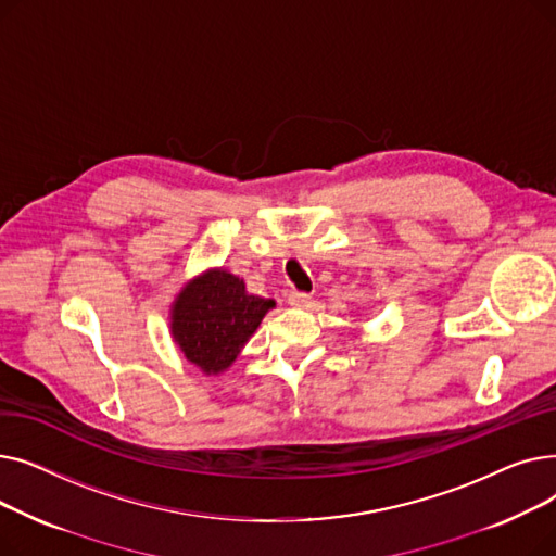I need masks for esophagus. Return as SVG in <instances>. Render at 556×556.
<instances>
[{"label": "esophagus", "instance_id": "obj_1", "mask_svg": "<svg viewBox=\"0 0 556 556\" xmlns=\"http://www.w3.org/2000/svg\"><path fill=\"white\" fill-rule=\"evenodd\" d=\"M308 302H311L308 293H300V290H290V293H288V304L290 306L304 308V306H308Z\"/></svg>", "mask_w": 556, "mask_h": 556}]
</instances>
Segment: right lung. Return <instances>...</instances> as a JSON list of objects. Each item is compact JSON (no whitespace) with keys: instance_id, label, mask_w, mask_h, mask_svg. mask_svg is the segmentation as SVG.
<instances>
[{"instance_id":"right-lung-1","label":"right lung","mask_w":556,"mask_h":556,"mask_svg":"<svg viewBox=\"0 0 556 556\" xmlns=\"http://www.w3.org/2000/svg\"><path fill=\"white\" fill-rule=\"evenodd\" d=\"M275 300L248 293L245 281L225 268L189 279L168 311V329L182 356L202 374L216 376L239 358Z\"/></svg>"}]
</instances>
